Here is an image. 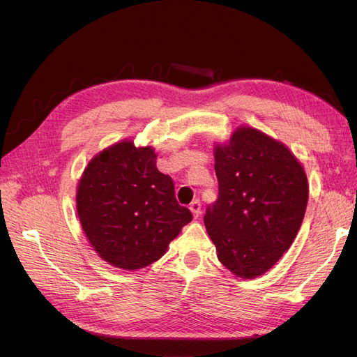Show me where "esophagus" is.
<instances>
[{"instance_id":"esophagus-1","label":"esophagus","mask_w":357,"mask_h":357,"mask_svg":"<svg viewBox=\"0 0 357 357\" xmlns=\"http://www.w3.org/2000/svg\"><path fill=\"white\" fill-rule=\"evenodd\" d=\"M190 211H192V214L195 215V218H198V215L201 214V201L199 199H195L193 201L192 204H190Z\"/></svg>"}]
</instances>
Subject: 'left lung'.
<instances>
[{
  "mask_svg": "<svg viewBox=\"0 0 357 357\" xmlns=\"http://www.w3.org/2000/svg\"><path fill=\"white\" fill-rule=\"evenodd\" d=\"M218 201L204 223L219 261L241 278L271 269L294 243L308 201L305 171L283 144L250 126L214 147Z\"/></svg>",
  "mask_w": 357,
  "mask_h": 357,
  "instance_id": "left-lung-1",
  "label": "left lung"
}]
</instances>
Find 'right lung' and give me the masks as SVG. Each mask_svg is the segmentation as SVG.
<instances>
[{"mask_svg":"<svg viewBox=\"0 0 357 357\" xmlns=\"http://www.w3.org/2000/svg\"><path fill=\"white\" fill-rule=\"evenodd\" d=\"M75 202L93 250L126 271L156 262L192 220L190 210L176 199L172 178L156 168L155 150L129 139L92 158Z\"/></svg>","mask_w":357,"mask_h":357,"instance_id":"add662e5","label":"right lung"}]
</instances>
